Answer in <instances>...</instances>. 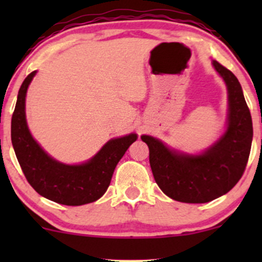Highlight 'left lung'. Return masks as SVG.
I'll return each instance as SVG.
<instances>
[{"label":"left lung","mask_w":262,"mask_h":262,"mask_svg":"<svg viewBox=\"0 0 262 262\" xmlns=\"http://www.w3.org/2000/svg\"><path fill=\"white\" fill-rule=\"evenodd\" d=\"M229 93L228 129L212 148L198 156L177 154L160 140L143 135L159 187L179 202L207 203L229 192L244 173L252 141L251 114L235 75L213 61Z\"/></svg>","instance_id":"left-lung-1"}]
</instances>
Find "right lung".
I'll use <instances>...</instances> for the list:
<instances>
[{"label": "right lung", "instance_id": "obj_1", "mask_svg": "<svg viewBox=\"0 0 262 262\" xmlns=\"http://www.w3.org/2000/svg\"><path fill=\"white\" fill-rule=\"evenodd\" d=\"M35 71L26 77L12 116L11 138L17 160L27 181L40 196L65 206L97 201L111 183L113 171L137 134L110 140L95 158L82 165L60 164L48 156L32 138L26 122V93Z\"/></svg>", "mask_w": 262, "mask_h": 262}]
</instances>
